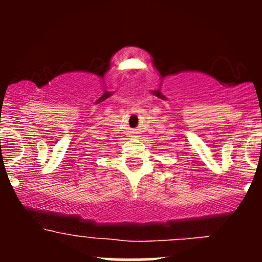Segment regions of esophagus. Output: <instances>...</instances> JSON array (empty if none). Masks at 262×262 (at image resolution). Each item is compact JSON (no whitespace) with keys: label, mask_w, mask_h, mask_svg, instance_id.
<instances>
[{"label":"esophagus","mask_w":262,"mask_h":262,"mask_svg":"<svg viewBox=\"0 0 262 262\" xmlns=\"http://www.w3.org/2000/svg\"><path fill=\"white\" fill-rule=\"evenodd\" d=\"M138 137V135H132V138H137Z\"/></svg>","instance_id":"obj_1"}]
</instances>
